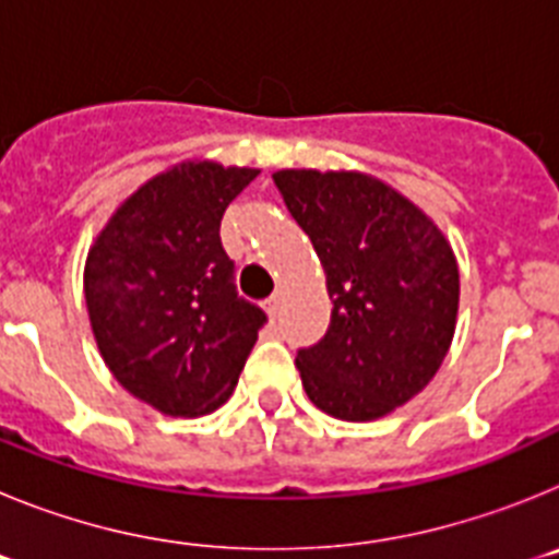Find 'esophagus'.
<instances>
[{"label": "esophagus", "mask_w": 559, "mask_h": 559, "mask_svg": "<svg viewBox=\"0 0 559 559\" xmlns=\"http://www.w3.org/2000/svg\"><path fill=\"white\" fill-rule=\"evenodd\" d=\"M280 302H283V294H280V290H274L269 299H263V310L269 316H276V310H280Z\"/></svg>", "instance_id": "1"}]
</instances>
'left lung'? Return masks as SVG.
I'll return each mask as SVG.
<instances>
[{
  "instance_id": "obj_1",
  "label": "left lung",
  "mask_w": 559,
  "mask_h": 559,
  "mask_svg": "<svg viewBox=\"0 0 559 559\" xmlns=\"http://www.w3.org/2000/svg\"><path fill=\"white\" fill-rule=\"evenodd\" d=\"M333 302L319 344L296 353L310 403L347 423L386 417L431 383L451 349L459 265L403 192L358 170H276Z\"/></svg>"
}]
</instances>
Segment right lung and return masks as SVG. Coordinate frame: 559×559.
<instances>
[{
	"mask_svg": "<svg viewBox=\"0 0 559 559\" xmlns=\"http://www.w3.org/2000/svg\"><path fill=\"white\" fill-rule=\"evenodd\" d=\"M254 167L190 159L131 192L88 249V322L106 367L167 417L231 397L265 313L235 290L221 218Z\"/></svg>",
	"mask_w": 559,
	"mask_h": 559,
	"instance_id": "1",
	"label": "right lung"
}]
</instances>
